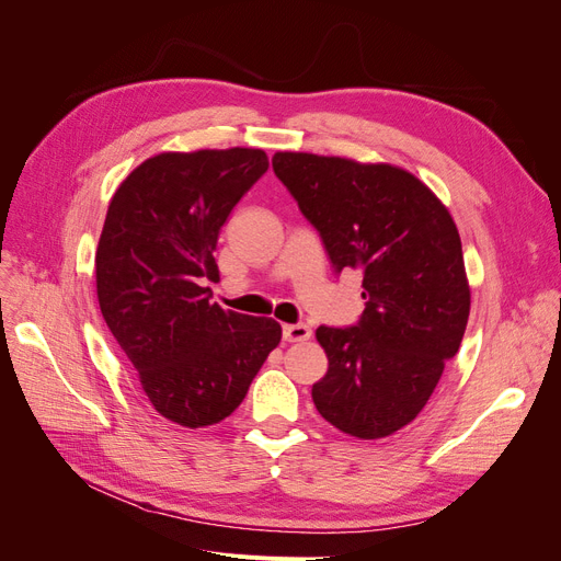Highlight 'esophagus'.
<instances>
[{"label": "esophagus", "mask_w": 561, "mask_h": 561, "mask_svg": "<svg viewBox=\"0 0 561 561\" xmlns=\"http://www.w3.org/2000/svg\"><path fill=\"white\" fill-rule=\"evenodd\" d=\"M283 339L285 342H307L311 339V328L304 325V322H297V325H283Z\"/></svg>", "instance_id": "obj_1"}]
</instances>
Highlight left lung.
<instances>
[{"mask_svg": "<svg viewBox=\"0 0 561 561\" xmlns=\"http://www.w3.org/2000/svg\"><path fill=\"white\" fill-rule=\"evenodd\" d=\"M274 173L320 233L336 274L363 271L353 328L316 330L328 375L320 416L360 439L393 435L426 407L468 325L470 287L449 210L390 163L276 151Z\"/></svg>", "mask_w": 561, "mask_h": 561, "instance_id": "1", "label": "left lung"}]
</instances>
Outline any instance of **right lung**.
Masks as SVG:
<instances>
[{"mask_svg":"<svg viewBox=\"0 0 561 561\" xmlns=\"http://www.w3.org/2000/svg\"><path fill=\"white\" fill-rule=\"evenodd\" d=\"M266 168L262 149L163 151L110 201L100 311L154 410L184 428L227 419L280 342L276 320L225 311L203 287L219 278V229Z\"/></svg>","mask_w":561,"mask_h":561,"instance_id":"right-lung-1","label":"right lung"}]
</instances>
